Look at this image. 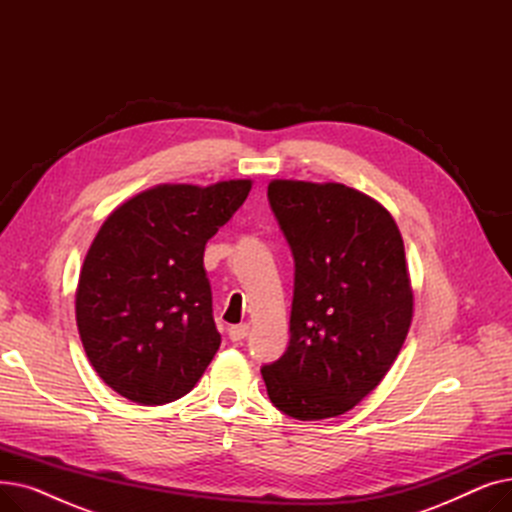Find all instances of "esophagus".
I'll return each mask as SVG.
<instances>
[{
  "instance_id": "obj_1",
  "label": "esophagus",
  "mask_w": 512,
  "mask_h": 512,
  "mask_svg": "<svg viewBox=\"0 0 512 512\" xmlns=\"http://www.w3.org/2000/svg\"><path fill=\"white\" fill-rule=\"evenodd\" d=\"M228 336L232 342H242L247 336H249V326L247 324H238V326H232L228 330Z\"/></svg>"
}]
</instances>
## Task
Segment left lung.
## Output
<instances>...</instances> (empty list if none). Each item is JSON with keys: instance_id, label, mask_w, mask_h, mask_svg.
I'll list each match as a JSON object with an SVG mask.
<instances>
[{"instance_id": "8db88e82", "label": "left lung", "mask_w": 512, "mask_h": 512, "mask_svg": "<svg viewBox=\"0 0 512 512\" xmlns=\"http://www.w3.org/2000/svg\"><path fill=\"white\" fill-rule=\"evenodd\" d=\"M267 201L294 259L290 340L261 367L267 396L301 421L351 411L398 357L413 290L392 215L344 184L274 180Z\"/></svg>"}]
</instances>
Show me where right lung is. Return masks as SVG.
I'll list each match as a JSON object with an SVG mask.
<instances>
[{"instance_id": "add662e5", "label": "right lung", "mask_w": 512, "mask_h": 512, "mask_svg": "<svg viewBox=\"0 0 512 512\" xmlns=\"http://www.w3.org/2000/svg\"><path fill=\"white\" fill-rule=\"evenodd\" d=\"M249 191L251 180L164 184L103 222L80 272L76 324L99 378L124 398L178 400L218 353L203 253Z\"/></svg>"}]
</instances>
